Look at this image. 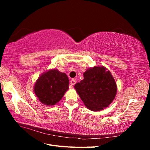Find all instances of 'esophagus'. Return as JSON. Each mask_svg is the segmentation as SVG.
I'll list each match as a JSON object with an SVG mask.
<instances>
[{
    "instance_id": "1",
    "label": "esophagus",
    "mask_w": 150,
    "mask_h": 150,
    "mask_svg": "<svg viewBox=\"0 0 150 150\" xmlns=\"http://www.w3.org/2000/svg\"><path fill=\"white\" fill-rule=\"evenodd\" d=\"M76 83V81L74 79H72L71 81H70V84H71V85H74Z\"/></svg>"
}]
</instances>
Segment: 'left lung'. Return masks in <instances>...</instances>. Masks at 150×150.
<instances>
[{
	"label": "left lung",
	"mask_w": 150,
	"mask_h": 150,
	"mask_svg": "<svg viewBox=\"0 0 150 150\" xmlns=\"http://www.w3.org/2000/svg\"><path fill=\"white\" fill-rule=\"evenodd\" d=\"M84 79L74 88L85 106L91 111H100L115 99L117 87L111 72L106 67H94L86 71Z\"/></svg>",
	"instance_id": "obj_1"
}]
</instances>
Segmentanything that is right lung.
Instances as JSON below:
<instances>
[{"mask_svg": "<svg viewBox=\"0 0 150 150\" xmlns=\"http://www.w3.org/2000/svg\"><path fill=\"white\" fill-rule=\"evenodd\" d=\"M69 89L65 73L51 69L40 76L34 85V93L42 104L52 106L59 101Z\"/></svg>", "mask_w": 150, "mask_h": 150, "instance_id": "obj_1", "label": "right lung"}]
</instances>
